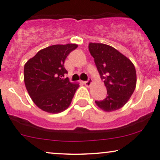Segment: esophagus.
I'll return each mask as SVG.
<instances>
[{"instance_id": "obj_1", "label": "esophagus", "mask_w": 160, "mask_h": 160, "mask_svg": "<svg viewBox=\"0 0 160 160\" xmlns=\"http://www.w3.org/2000/svg\"><path fill=\"white\" fill-rule=\"evenodd\" d=\"M83 83L85 84V86H86L87 87H88V86H91V84L92 83V79H88L87 81L83 82Z\"/></svg>"}]
</instances>
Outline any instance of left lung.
<instances>
[{"instance_id":"left-lung-1","label":"left lung","mask_w":160,"mask_h":160,"mask_svg":"<svg viewBox=\"0 0 160 160\" xmlns=\"http://www.w3.org/2000/svg\"><path fill=\"white\" fill-rule=\"evenodd\" d=\"M88 49L107 90V98L95 101V103L105 112L121 109L136 88L135 66L128 57L112 46L90 42Z\"/></svg>"}]
</instances>
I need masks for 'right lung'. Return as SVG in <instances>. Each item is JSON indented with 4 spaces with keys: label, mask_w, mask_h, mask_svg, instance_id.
<instances>
[{
    "label": "right lung",
    "mask_w": 160,
    "mask_h": 160,
    "mask_svg": "<svg viewBox=\"0 0 160 160\" xmlns=\"http://www.w3.org/2000/svg\"><path fill=\"white\" fill-rule=\"evenodd\" d=\"M76 44L54 45L40 50L25 63L24 80L33 103L42 110L59 113L70 106L79 83L65 78L64 62Z\"/></svg>",
    "instance_id": "1"
}]
</instances>
